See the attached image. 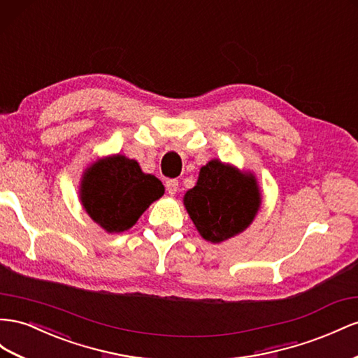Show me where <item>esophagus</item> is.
Wrapping results in <instances>:
<instances>
[{
    "instance_id": "obj_1",
    "label": "esophagus",
    "mask_w": 358,
    "mask_h": 358,
    "mask_svg": "<svg viewBox=\"0 0 358 358\" xmlns=\"http://www.w3.org/2000/svg\"><path fill=\"white\" fill-rule=\"evenodd\" d=\"M166 188L170 196H175L179 189V182L176 179H170L166 182Z\"/></svg>"
}]
</instances>
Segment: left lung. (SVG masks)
<instances>
[{
	"mask_svg": "<svg viewBox=\"0 0 358 358\" xmlns=\"http://www.w3.org/2000/svg\"><path fill=\"white\" fill-rule=\"evenodd\" d=\"M260 205L262 192L255 173L217 158L200 169L197 183L183 196L189 218L210 244L243 234L253 223Z\"/></svg>",
	"mask_w": 358,
	"mask_h": 358,
	"instance_id": "obj_1",
	"label": "left lung"
}]
</instances>
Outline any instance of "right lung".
Wrapping results in <instances>:
<instances>
[{"instance_id": "1", "label": "right lung", "mask_w": 358, "mask_h": 358, "mask_svg": "<svg viewBox=\"0 0 358 358\" xmlns=\"http://www.w3.org/2000/svg\"><path fill=\"white\" fill-rule=\"evenodd\" d=\"M164 191L162 182L143 173L137 161L115 153L96 159L83 171L80 200L107 234H122L137 223Z\"/></svg>"}]
</instances>
